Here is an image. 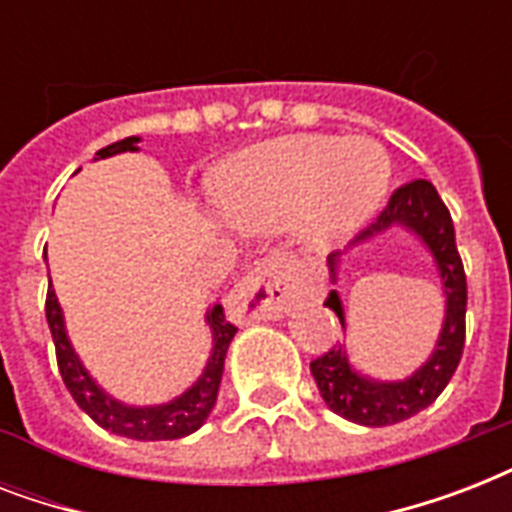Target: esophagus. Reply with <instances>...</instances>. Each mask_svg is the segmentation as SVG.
Returning a JSON list of instances; mask_svg holds the SVG:
<instances>
[{"label": "esophagus", "instance_id": "esophagus-1", "mask_svg": "<svg viewBox=\"0 0 512 512\" xmlns=\"http://www.w3.org/2000/svg\"><path fill=\"white\" fill-rule=\"evenodd\" d=\"M289 308V287L284 265L273 257L257 263L252 273L231 289L228 311L241 319H279Z\"/></svg>", "mask_w": 512, "mask_h": 512}]
</instances>
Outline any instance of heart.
Wrapping results in <instances>:
<instances>
[{
    "label": "heart",
    "mask_w": 512,
    "mask_h": 512,
    "mask_svg": "<svg viewBox=\"0 0 512 512\" xmlns=\"http://www.w3.org/2000/svg\"><path fill=\"white\" fill-rule=\"evenodd\" d=\"M393 164L374 140L297 135L260 143L223 164L212 199L249 228L292 225L308 249H335L364 228L390 191Z\"/></svg>",
    "instance_id": "1"
}]
</instances>
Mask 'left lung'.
<instances>
[{
    "instance_id": "obj_1",
    "label": "left lung",
    "mask_w": 512,
    "mask_h": 512,
    "mask_svg": "<svg viewBox=\"0 0 512 512\" xmlns=\"http://www.w3.org/2000/svg\"><path fill=\"white\" fill-rule=\"evenodd\" d=\"M404 228L428 249L430 260L436 265L441 292H444V321L438 329L436 345L430 356L422 361L404 380H377L358 369L348 356V345L337 342L335 348L321 358L311 361V374L324 404L345 420L366 425V428H385L414 417L422 409H428L441 390L449 385L454 369L460 364L462 348H465V305H468V284L462 271L460 252L454 241V223L449 209L438 196L436 185L428 180H414L401 185L390 196L388 207L374 220L366 231H361L353 241V247L366 241L380 239L382 233ZM342 252L329 255V279L337 284V268H340ZM327 308L337 313V319L345 332V308L337 289L327 297Z\"/></svg>"
}]
</instances>
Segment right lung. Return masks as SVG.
<instances>
[{"label":"right lung","mask_w":512,"mask_h":512,"mask_svg":"<svg viewBox=\"0 0 512 512\" xmlns=\"http://www.w3.org/2000/svg\"><path fill=\"white\" fill-rule=\"evenodd\" d=\"M138 143V135L111 143V146L100 148L95 154V162L124 154V151H140ZM44 257H47V249H44ZM44 313H47L50 335L52 342H55L60 377L66 382L68 393L74 396L79 409L90 414L103 430H111L114 436L135 438V441H172V438L191 436L193 430H199L207 422L209 412L215 409L217 390H220V380H223L225 353H228V345L236 335V327L231 321H225L223 305L215 303L212 308H207V316H204V321L209 324V332H212V350H209L207 364L196 377V382L191 388H185L180 396L151 406L124 404L111 393H106L103 385L87 372V366L74 350V345H71L63 308H60L58 295L52 289V281L50 289H47Z\"/></svg>","instance_id":"obj_1"}]
</instances>
